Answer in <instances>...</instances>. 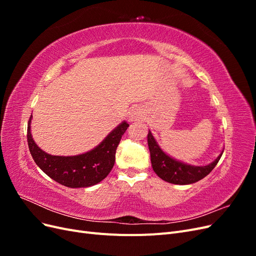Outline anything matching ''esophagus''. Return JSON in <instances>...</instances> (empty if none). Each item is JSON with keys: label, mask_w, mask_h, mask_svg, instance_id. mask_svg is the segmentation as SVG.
<instances>
[{"label": "esophagus", "mask_w": 256, "mask_h": 256, "mask_svg": "<svg viewBox=\"0 0 256 256\" xmlns=\"http://www.w3.org/2000/svg\"><path fill=\"white\" fill-rule=\"evenodd\" d=\"M142 116H143V111L141 110V108H138V106L134 108L129 114V120L130 122H138L142 118Z\"/></svg>", "instance_id": "34e87169"}]
</instances>
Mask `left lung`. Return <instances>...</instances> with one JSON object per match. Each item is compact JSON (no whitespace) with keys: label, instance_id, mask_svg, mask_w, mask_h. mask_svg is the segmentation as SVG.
<instances>
[{"label":"left lung","instance_id":"1","mask_svg":"<svg viewBox=\"0 0 256 256\" xmlns=\"http://www.w3.org/2000/svg\"><path fill=\"white\" fill-rule=\"evenodd\" d=\"M147 143L150 152V161L154 172L161 180L174 184H190L203 180L212 171L218 164L223 150L212 164L206 166H191L182 161L172 158L161 150L150 131L147 134Z\"/></svg>","mask_w":256,"mask_h":256}]
</instances>
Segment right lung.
Instances as JSON below:
<instances>
[{
  "label": "right lung",
  "instance_id": "right-lung-1",
  "mask_svg": "<svg viewBox=\"0 0 256 256\" xmlns=\"http://www.w3.org/2000/svg\"><path fill=\"white\" fill-rule=\"evenodd\" d=\"M30 115L28 124V144L35 164L53 180L69 188H86L108 176L115 162L116 148L129 127L124 120L95 148L76 156H53L35 143L30 132Z\"/></svg>",
  "mask_w": 256,
  "mask_h": 256
}]
</instances>
